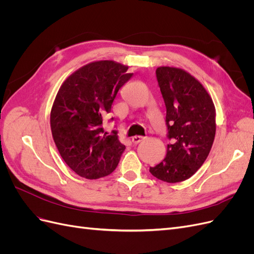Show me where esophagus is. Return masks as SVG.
<instances>
[{"mask_svg":"<svg viewBox=\"0 0 254 254\" xmlns=\"http://www.w3.org/2000/svg\"><path fill=\"white\" fill-rule=\"evenodd\" d=\"M142 140H144V136H141V135H134L133 137H132V143L133 144H137V143H140Z\"/></svg>","mask_w":254,"mask_h":254,"instance_id":"obj_1","label":"esophagus"}]
</instances>
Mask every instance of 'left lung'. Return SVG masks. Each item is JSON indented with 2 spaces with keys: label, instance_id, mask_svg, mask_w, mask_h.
Listing matches in <instances>:
<instances>
[{
  "label": "left lung",
  "instance_id": "1",
  "mask_svg": "<svg viewBox=\"0 0 254 254\" xmlns=\"http://www.w3.org/2000/svg\"><path fill=\"white\" fill-rule=\"evenodd\" d=\"M166 107V157L149 172L156 178L177 183L189 179L204 163L216 132L215 106L202 84L178 67L156 71Z\"/></svg>",
  "mask_w": 254,
  "mask_h": 254
}]
</instances>
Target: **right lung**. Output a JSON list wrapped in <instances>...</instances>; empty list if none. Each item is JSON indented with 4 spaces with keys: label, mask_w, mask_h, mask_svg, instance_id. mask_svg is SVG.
<instances>
[{
    "label": "right lung",
    "mask_w": 254,
    "mask_h": 254,
    "mask_svg": "<svg viewBox=\"0 0 254 254\" xmlns=\"http://www.w3.org/2000/svg\"><path fill=\"white\" fill-rule=\"evenodd\" d=\"M132 75L127 65L101 60L78 68L61 84L51 111L52 134L60 156L78 176L98 179L117 168L126 147L115 130L104 132L103 118Z\"/></svg>",
    "instance_id": "obj_1"
}]
</instances>
